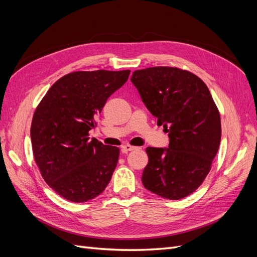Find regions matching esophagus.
Instances as JSON below:
<instances>
[{
	"mask_svg": "<svg viewBox=\"0 0 257 257\" xmlns=\"http://www.w3.org/2000/svg\"><path fill=\"white\" fill-rule=\"evenodd\" d=\"M121 148H122V150H123L124 152L133 151V150H135V149H136V147H134V146H131V145H124V146H122Z\"/></svg>",
	"mask_w": 257,
	"mask_h": 257,
	"instance_id": "1",
	"label": "esophagus"
}]
</instances>
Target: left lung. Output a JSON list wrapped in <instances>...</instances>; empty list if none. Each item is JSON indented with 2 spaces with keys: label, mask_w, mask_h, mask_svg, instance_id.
<instances>
[{
  "label": "left lung",
  "mask_w": 257,
  "mask_h": 257,
  "mask_svg": "<svg viewBox=\"0 0 257 257\" xmlns=\"http://www.w3.org/2000/svg\"><path fill=\"white\" fill-rule=\"evenodd\" d=\"M132 82L168 133V148L148 147L142 181L150 192L181 199L197 190L211 169L221 142V118L209 89L185 69H138Z\"/></svg>",
  "instance_id": "obj_1"
}]
</instances>
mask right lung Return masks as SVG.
Instances as JSON below:
<instances>
[{"label":"right lung","mask_w":257,"mask_h":257,"mask_svg":"<svg viewBox=\"0 0 257 257\" xmlns=\"http://www.w3.org/2000/svg\"><path fill=\"white\" fill-rule=\"evenodd\" d=\"M130 73H69L52 84L36 107L31 124L34 159L46 183L67 200L84 203L110 181L120 149L90 139L89 131Z\"/></svg>","instance_id":"1"}]
</instances>
